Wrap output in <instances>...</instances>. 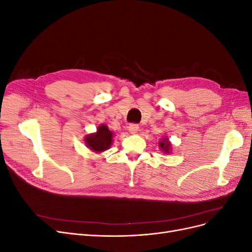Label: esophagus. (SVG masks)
<instances>
[{"mask_svg": "<svg viewBox=\"0 0 252 252\" xmlns=\"http://www.w3.org/2000/svg\"><path fill=\"white\" fill-rule=\"evenodd\" d=\"M139 129L140 127L138 124H130L128 126V130L130 131V133H136L139 131Z\"/></svg>", "mask_w": 252, "mask_h": 252, "instance_id": "1", "label": "esophagus"}]
</instances>
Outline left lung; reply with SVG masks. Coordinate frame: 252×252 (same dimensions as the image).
<instances>
[{"label":"left lung","instance_id":"obj_1","mask_svg":"<svg viewBox=\"0 0 252 252\" xmlns=\"http://www.w3.org/2000/svg\"><path fill=\"white\" fill-rule=\"evenodd\" d=\"M159 147L167 154L170 150V143L168 142V139H164L162 142H159Z\"/></svg>","mask_w":252,"mask_h":252}]
</instances>
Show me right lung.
I'll return each mask as SVG.
<instances>
[{
	"label": "right lung",
	"mask_w": 252,
	"mask_h": 252,
	"mask_svg": "<svg viewBox=\"0 0 252 252\" xmlns=\"http://www.w3.org/2000/svg\"><path fill=\"white\" fill-rule=\"evenodd\" d=\"M85 141L87 146L94 151H104L108 149L111 145L112 132L106 125H101L97 128L96 133L87 135Z\"/></svg>",
	"instance_id": "right-lung-1"
}]
</instances>
